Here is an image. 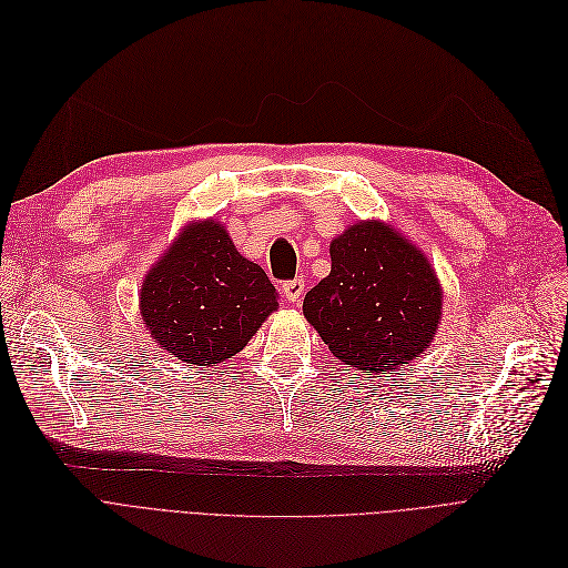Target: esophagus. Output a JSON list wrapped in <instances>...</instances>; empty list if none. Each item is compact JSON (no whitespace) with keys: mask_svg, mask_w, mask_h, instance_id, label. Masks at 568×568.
Instances as JSON below:
<instances>
[{"mask_svg":"<svg viewBox=\"0 0 568 568\" xmlns=\"http://www.w3.org/2000/svg\"><path fill=\"white\" fill-rule=\"evenodd\" d=\"M282 293H284V298H286L291 305H298V303L303 301V295H305V280L295 277V280L284 282V284H282Z\"/></svg>","mask_w":568,"mask_h":568,"instance_id":"esophagus-1","label":"esophagus"}]
</instances>
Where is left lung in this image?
<instances>
[{"instance_id": "1", "label": "left lung", "mask_w": 568, "mask_h": 568, "mask_svg": "<svg viewBox=\"0 0 568 568\" xmlns=\"http://www.w3.org/2000/svg\"><path fill=\"white\" fill-rule=\"evenodd\" d=\"M331 275L303 303L331 354L372 374H393L418 358L437 333L444 301L427 256L369 220L331 242Z\"/></svg>"}]
</instances>
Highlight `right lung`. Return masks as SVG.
<instances>
[{"label":"right lung","mask_w":568,"mask_h":568,"mask_svg":"<svg viewBox=\"0 0 568 568\" xmlns=\"http://www.w3.org/2000/svg\"><path fill=\"white\" fill-rule=\"evenodd\" d=\"M277 310L263 267L242 256L220 222L189 224L141 288L145 328L178 361L217 365L247 346Z\"/></svg>","instance_id":"obj_1"}]
</instances>
